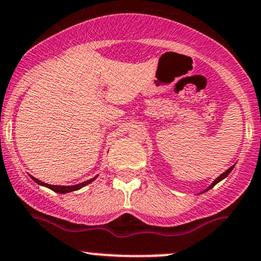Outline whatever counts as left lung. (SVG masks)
<instances>
[{"label":"left lung","instance_id":"obj_1","mask_svg":"<svg viewBox=\"0 0 261 261\" xmlns=\"http://www.w3.org/2000/svg\"><path fill=\"white\" fill-rule=\"evenodd\" d=\"M233 168H234V166H231V167H229V168H228V170H227V171H225V172H223L222 174H220V176H219V177H217V178H216V179H214V181H213V183H212V185L210 186V187H208V188H205V190H204V191H203V192H207V191H210V190H211V188H213V187H214V186H216V185H217V183H218V182H220V181H222V179H224V178H225V177H227V176H228V174L231 172V170H233ZM203 192H200V193H203Z\"/></svg>","mask_w":261,"mask_h":261}]
</instances>
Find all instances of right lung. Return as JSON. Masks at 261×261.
Here are the masks:
<instances>
[{
    "label": "right lung",
    "instance_id": "add662e5",
    "mask_svg": "<svg viewBox=\"0 0 261 261\" xmlns=\"http://www.w3.org/2000/svg\"><path fill=\"white\" fill-rule=\"evenodd\" d=\"M96 177H98V176L93 177V178L88 179V181L82 182V183H79V185H74V186H54V185H48V183H44V182L39 181V179L34 178L33 176H31V178H32L33 181L36 182V183H38V185L44 186V187H47V188H49V190H51V191L57 192V193H63V194H65V193H69V192H74V191L80 190V188H83V187H84V186H87V185H89V183L93 182L94 179L96 178Z\"/></svg>",
    "mask_w": 261,
    "mask_h": 261
}]
</instances>
